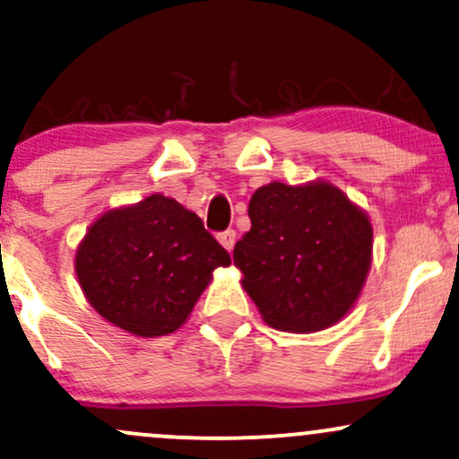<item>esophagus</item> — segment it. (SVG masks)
Here are the masks:
<instances>
[{
    "mask_svg": "<svg viewBox=\"0 0 459 459\" xmlns=\"http://www.w3.org/2000/svg\"><path fill=\"white\" fill-rule=\"evenodd\" d=\"M218 239H220V244H222L226 250H233V246H235V239H237V233L233 229H229V230H224V233H220L218 235Z\"/></svg>",
    "mask_w": 459,
    "mask_h": 459,
    "instance_id": "1",
    "label": "esophagus"
}]
</instances>
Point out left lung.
I'll return each instance as SVG.
<instances>
[{
    "label": "left lung",
    "instance_id": "left-lung-1",
    "mask_svg": "<svg viewBox=\"0 0 459 459\" xmlns=\"http://www.w3.org/2000/svg\"><path fill=\"white\" fill-rule=\"evenodd\" d=\"M247 215L252 229L233 259L265 324L317 332L343 319L371 267L368 215L328 181L267 183L252 194Z\"/></svg>",
    "mask_w": 459,
    "mask_h": 459
}]
</instances>
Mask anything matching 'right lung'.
Instances as JSON below:
<instances>
[{"label":"right lung","mask_w":459,"mask_h":459,"mask_svg":"<svg viewBox=\"0 0 459 459\" xmlns=\"http://www.w3.org/2000/svg\"><path fill=\"white\" fill-rule=\"evenodd\" d=\"M229 265V252L203 220L163 194L99 215L75 255L91 307L146 339L181 328L215 267Z\"/></svg>","instance_id":"obj_1"}]
</instances>
